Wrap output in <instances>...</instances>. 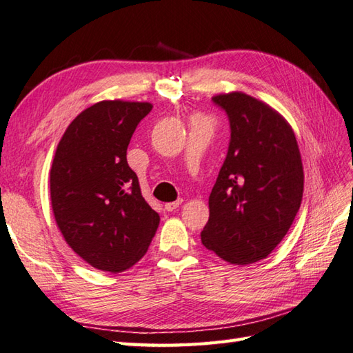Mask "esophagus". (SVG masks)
<instances>
[{"mask_svg":"<svg viewBox=\"0 0 353 353\" xmlns=\"http://www.w3.org/2000/svg\"><path fill=\"white\" fill-rule=\"evenodd\" d=\"M181 203H183V199H178L175 202H168V203H164V210H166V211H174L179 205H181Z\"/></svg>","mask_w":353,"mask_h":353,"instance_id":"34e87169","label":"esophagus"}]
</instances>
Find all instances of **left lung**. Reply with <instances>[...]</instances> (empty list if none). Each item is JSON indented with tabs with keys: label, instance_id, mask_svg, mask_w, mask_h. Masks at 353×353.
<instances>
[{
	"label": "left lung",
	"instance_id": "8db88e82",
	"mask_svg": "<svg viewBox=\"0 0 353 353\" xmlns=\"http://www.w3.org/2000/svg\"><path fill=\"white\" fill-rule=\"evenodd\" d=\"M213 103L228 114L231 140L210 193L202 245L231 264L268 258L299 211L303 168L290 123L269 104L243 92Z\"/></svg>",
	"mask_w": 353,
	"mask_h": 353
}]
</instances>
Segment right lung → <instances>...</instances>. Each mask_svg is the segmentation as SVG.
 I'll return each instance as SVG.
<instances>
[{
    "instance_id": "right-lung-1",
    "label": "right lung",
    "mask_w": 353,
    "mask_h": 353,
    "mask_svg": "<svg viewBox=\"0 0 353 353\" xmlns=\"http://www.w3.org/2000/svg\"><path fill=\"white\" fill-rule=\"evenodd\" d=\"M150 103L101 101L85 108L61 136L50 172L56 223L77 255L98 270L117 273L142 258L160 216L128 166L132 132Z\"/></svg>"
}]
</instances>
